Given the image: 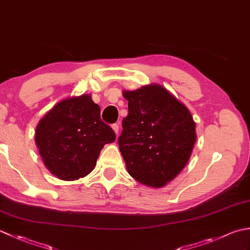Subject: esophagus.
I'll return each mask as SVG.
<instances>
[{"mask_svg":"<svg viewBox=\"0 0 250 250\" xmlns=\"http://www.w3.org/2000/svg\"><path fill=\"white\" fill-rule=\"evenodd\" d=\"M111 128H113V130H114V132L115 133L118 135V133H119V125H117V124H114L113 125H111Z\"/></svg>","mask_w":250,"mask_h":250,"instance_id":"obj_1","label":"esophagus"}]
</instances>
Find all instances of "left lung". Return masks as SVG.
<instances>
[{
	"label": "left lung",
	"instance_id": "8db88e82",
	"mask_svg": "<svg viewBox=\"0 0 250 250\" xmlns=\"http://www.w3.org/2000/svg\"><path fill=\"white\" fill-rule=\"evenodd\" d=\"M129 114L122 120L119 149L137 182L160 188L183 171L196 140L189 109L160 84L124 91Z\"/></svg>",
	"mask_w": 250,
	"mask_h": 250
}]
</instances>
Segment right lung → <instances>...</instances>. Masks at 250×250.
Wrapping results in <instances>:
<instances>
[{
    "label": "right lung",
    "mask_w": 250,
    "mask_h": 250,
    "mask_svg": "<svg viewBox=\"0 0 250 250\" xmlns=\"http://www.w3.org/2000/svg\"><path fill=\"white\" fill-rule=\"evenodd\" d=\"M90 94L60 101L39 122L35 143L45 167L62 180H76L94 168L105 144L116 140L101 120Z\"/></svg>",
    "instance_id": "right-lung-1"
}]
</instances>
